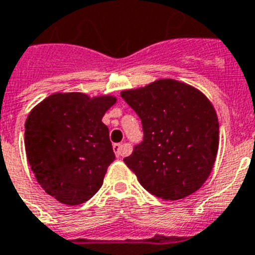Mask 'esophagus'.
Segmentation results:
<instances>
[{"instance_id": "obj_1", "label": "esophagus", "mask_w": 255, "mask_h": 255, "mask_svg": "<svg viewBox=\"0 0 255 255\" xmlns=\"http://www.w3.org/2000/svg\"><path fill=\"white\" fill-rule=\"evenodd\" d=\"M113 151H115L117 157H120V156H123L124 152H125V147H124V144H121V143H115V144H113Z\"/></svg>"}]
</instances>
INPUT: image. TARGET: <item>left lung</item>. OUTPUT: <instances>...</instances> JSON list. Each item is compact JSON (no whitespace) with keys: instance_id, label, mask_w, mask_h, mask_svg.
Instances as JSON below:
<instances>
[{"instance_id":"8db88e82","label":"left lung","mask_w":255,"mask_h":255,"mask_svg":"<svg viewBox=\"0 0 255 255\" xmlns=\"http://www.w3.org/2000/svg\"><path fill=\"white\" fill-rule=\"evenodd\" d=\"M121 97L142 121L143 142L124 158L139 183L162 200L196 192L212 173L219 144L218 117L208 98L170 78Z\"/></svg>"}]
</instances>
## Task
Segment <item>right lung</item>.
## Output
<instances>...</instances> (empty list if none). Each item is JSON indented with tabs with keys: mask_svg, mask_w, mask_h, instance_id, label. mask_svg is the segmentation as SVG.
<instances>
[{
	"mask_svg": "<svg viewBox=\"0 0 255 255\" xmlns=\"http://www.w3.org/2000/svg\"><path fill=\"white\" fill-rule=\"evenodd\" d=\"M111 95L56 93L37 104L25 121L24 143L37 182L65 205L90 200L115 160L104 113Z\"/></svg>",
	"mask_w": 255,
	"mask_h": 255,
	"instance_id": "add662e5",
	"label": "right lung"
}]
</instances>
